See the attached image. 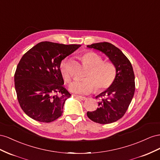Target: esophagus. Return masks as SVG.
<instances>
[{"mask_svg": "<svg viewBox=\"0 0 160 160\" xmlns=\"http://www.w3.org/2000/svg\"><path fill=\"white\" fill-rule=\"evenodd\" d=\"M75 97L78 98V99H80L82 100H86V98H87L85 97H81V96H77V95H75Z\"/></svg>", "mask_w": 160, "mask_h": 160, "instance_id": "1", "label": "esophagus"}]
</instances>
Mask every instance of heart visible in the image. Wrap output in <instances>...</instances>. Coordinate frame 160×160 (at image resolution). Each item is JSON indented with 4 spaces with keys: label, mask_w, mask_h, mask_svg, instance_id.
Returning a JSON list of instances; mask_svg holds the SVG:
<instances>
[{
    "label": "heart",
    "mask_w": 160,
    "mask_h": 160,
    "mask_svg": "<svg viewBox=\"0 0 160 160\" xmlns=\"http://www.w3.org/2000/svg\"><path fill=\"white\" fill-rule=\"evenodd\" d=\"M82 60L90 68L86 74V78L74 80L70 85L72 92L86 94L92 92L95 86L98 92L110 87L116 78L117 70L115 65L110 62H103L102 58L94 52L84 53ZM60 71L65 81L69 82L72 78V72L69 62L66 60L61 62Z\"/></svg>",
    "instance_id": "heart-1"
}]
</instances>
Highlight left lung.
I'll list each match as a JSON object with an SVG mask.
<instances>
[{
    "label": "left lung",
    "mask_w": 160,
    "mask_h": 160,
    "mask_svg": "<svg viewBox=\"0 0 160 160\" xmlns=\"http://www.w3.org/2000/svg\"><path fill=\"white\" fill-rule=\"evenodd\" d=\"M87 47L105 54L117 70L112 84L96 97V98H100L98 108L94 111H88L87 116L100 124L115 122L125 115L133 97L135 87L133 67L124 53L110 43H97Z\"/></svg>",
    "instance_id": "left-lung-1"
}]
</instances>
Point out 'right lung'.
Masks as SVG:
<instances>
[{"label":"right lung","instance_id":"1","mask_svg":"<svg viewBox=\"0 0 160 160\" xmlns=\"http://www.w3.org/2000/svg\"><path fill=\"white\" fill-rule=\"evenodd\" d=\"M80 46L42 42L23 55L17 67L15 86L18 101L27 115L43 122L62 116L71 94L63 86L60 63Z\"/></svg>","mask_w":160,"mask_h":160}]
</instances>
